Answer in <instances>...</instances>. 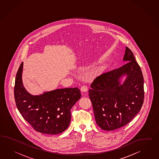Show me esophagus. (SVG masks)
<instances>
[{"mask_svg": "<svg viewBox=\"0 0 159 159\" xmlns=\"http://www.w3.org/2000/svg\"><path fill=\"white\" fill-rule=\"evenodd\" d=\"M80 90H81V92L83 93H85L88 91V89H87V87L86 85H82L80 88Z\"/></svg>", "mask_w": 159, "mask_h": 159, "instance_id": "esophagus-1", "label": "esophagus"}]
</instances>
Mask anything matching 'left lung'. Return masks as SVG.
Instances as JSON below:
<instances>
[{"mask_svg": "<svg viewBox=\"0 0 159 159\" xmlns=\"http://www.w3.org/2000/svg\"><path fill=\"white\" fill-rule=\"evenodd\" d=\"M125 64L94 79L89 89L96 122L107 131L122 128L139 112L144 98L143 78L132 51L126 47ZM127 75L122 84L120 78Z\"/></svg>", "mask_w": 159, "mask_h": 159, "instance_id": "obj_1", "label": "left lung"}]
</instances>
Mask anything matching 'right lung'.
<instances>
[{
  "mask_svg": "<svg viewBox=\"0 0 159 159\" xmlns=\"http://www.w3.org/2000/svg\"><path fill=\"white\" fill-rule=\"evenodd\" d=\"M23 64L16 75L14 86V98L20 114L37 132L57 134L65 131L70 122V109L81 97L80 89L66 88L31 95L22 81Z\"/></svg>",
  "mask_w": 159,
  "mask_h": 159,
  "instance_id": "right-lung-1",
  "label": "right lung"
}]
</instances>
